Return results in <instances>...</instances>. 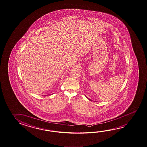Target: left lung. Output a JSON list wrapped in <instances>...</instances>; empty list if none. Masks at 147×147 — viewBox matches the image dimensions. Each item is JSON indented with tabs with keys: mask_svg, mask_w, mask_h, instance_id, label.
Masks as SVG:
<instances>
[{
	"mask_svg": "<svg viewBox=\"0 0 147 147\" xmlns=\"http://www.w3.org/2000/svg\"><path fill=\"white\" fill-rule=\"evenodd\" d=\"M87 98H88V97H87ZM88 99H89V100H91V99H89V98H88Z\"/></svg>",
	"mask_w": 147,
	"mask_h": 147,
	"instance_id": "obj_1",
	"label": "left lung"
}]
</instances>
